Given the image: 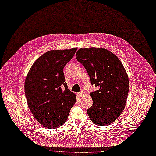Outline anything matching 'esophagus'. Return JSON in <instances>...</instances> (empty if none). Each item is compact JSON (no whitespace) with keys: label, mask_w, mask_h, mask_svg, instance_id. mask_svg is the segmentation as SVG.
<instances>
[{"label":"esophagus","mask_w":156,"mask_h":156,"mask_svg":"<svg viewBox=\"0 0 156 156\" xmlns=\"http://www.w3.org/2000/svg\"><path fill=\"white\" fill-rule=\"evenodd\" d=\"M84 94H85L84 90H82L80 92H79V93L77 94V95H78L79 98H81V97L83 96V95H84Z\"/></svg>","instance_id":"esophagus-1"}]
</instances>
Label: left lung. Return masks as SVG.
Instances as JSON below:
<instances>
[{
    "instance_id": "8db88e82",
    "label": "left lung",
    "mask_w": 156,
    "mask_h": 156,
    "mask_svg": "<svg viewBox=\"0 0 156 156\" xmlns=\"http://www.w3.org/2000/svg\"><path fill=\"white\" fill-rule=\"evenodd\" d=\"M76 57L87 70L92 84L99 87L90 93L93 104L87 112L90 121L98 126L110 125L126 106L129 81L125 68L115 54L103 48H80Z\"/></svg>"
}]
</instances>
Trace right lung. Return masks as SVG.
I'll return each instance as SVG.
<instances>
[{"mask_svg": "<svg viewBox=\"0 0 156 156\" xmlns=\"http://www.w3.org/2000/svg\"><path fill=\"white\" fill-rule=\"evenodd\" d=\"M77 49L45 52L34 62L26 76L24 90L30 111L48 129L62 126L76 103V94L68 89L63 69Z\"/></svg>", "mask_w": 156, "mask_h": 156, "instance_id": "obj_1", "label": "right lung"}]
</instances>
